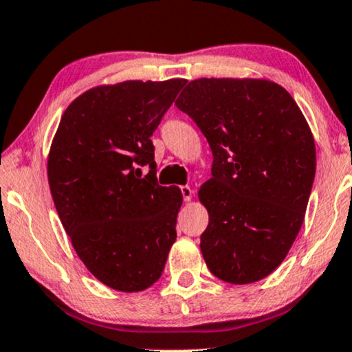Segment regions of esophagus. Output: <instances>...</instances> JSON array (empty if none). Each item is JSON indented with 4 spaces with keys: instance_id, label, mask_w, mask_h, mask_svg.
Segmentation results:
<instances>
[{
    "instance_id": "obj_1",
    "label": "esophagus",
    "mask_w": 352,
    "mask_h": 352,
    "mask_svg": "<svg viewBox=\"0 0 352 352\" xmlns=\"http://www.w3.org/2000/svg\"><path fill=\"white\" fill-rule=\"evenodd\" d=\"M182 195H184L185 201H190L193 198V190L190 187H182Z\"/></svg>"
}]
</instances>
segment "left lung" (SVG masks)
I'll return each instance as SVG.
<instances>
[{
	"instance_id": "obj_1",
	"label": "left lung",
	"mask_w": 352,
	"mask_h": 352,
	"mask_svg": "<svg viewBox=\"0 0 352 352\" xmlns=\"http://www.w3.org/2000/svg\"><path fill=\"white\" fill-rule=\"evenodd\" d=\"M175 104L213 152L198 190L210 217L203 259L228 283L262 280L303 224L316 170L310 126L290 93L265 78L192 80Z\"/></svg>"
}]
</instances>
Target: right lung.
I'll return each mask as SVG.
<instances>
[{
    "label": "right lung",
    "mask_w": 352,
    "mask_h": 352,
    "mask_svg": "<svg viewBox=\"0 0 352 352\" xmlns=\"http://www.w3.org/2000/svg\"><path fill=\"white\" fill-rule=\"evenodd\" d=\"M185 82L90 88L67 107L50 144L47 179L63 230L85 267L113 290L154 285L177 239L184 195L157 184L151 135Z\"/></svg>",
    "instance_id": "1"
}]
</instances>
